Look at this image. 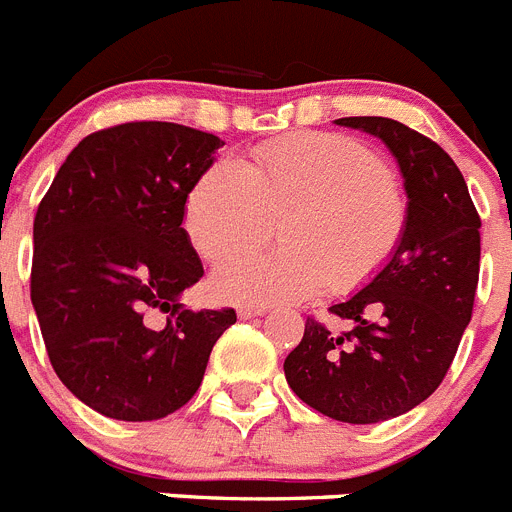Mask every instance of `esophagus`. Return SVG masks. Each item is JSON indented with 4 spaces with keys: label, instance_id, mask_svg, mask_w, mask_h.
Masks as SVG:
<instances>
[{
    "label": "esophagus",
    "instance_id": "obj_1",
    "mask_svg": "<svg viewBox=\"0 0 512 512\" xmlns=\"http://www.w3.org/2000/svg\"><path fill=\"white\" fill-rule=\"evenodd\" d=\"M267 313V305H240L237 308V315L240 318H255V315H265Z\"/></svg>",
    "mask_w": 512,
    "mask_h": 512
}]
</instances>
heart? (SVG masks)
<instances>
[{"instance_id": "b5f03b06", "label": "heart", "mask_w": 512, "mask_h": 512, "mask_svg": "<svg viewBox=\"0 0 512 512\" xmlns=\"http://www.w3.org/2000/svg\"><path fill=\"white\" fill-rule=\"evenodd\" d=\"M272 218L281 219L286 245L219 265V298L283 303L361 288L399 250L409 207L366 143L323 131L260 143L242 161H214L184 204L191 247L209 262L269 239Z\"/></svg>"}]
</instances>
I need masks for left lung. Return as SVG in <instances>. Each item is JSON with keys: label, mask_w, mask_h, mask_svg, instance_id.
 <instances>
[{"label": "left lung", "mask_w": 512, "mask_h": 512, "mask_svg": "<svg viewBox=\"0 0 512 512\" xmlns=\"http://www.w3.org/2000/svg\"><path fill=\"white\" fill-rule=\"evenodd\" d=\"M381 138L404 176L407 234L389 265L331 313L333 333L308 318L285 358L290 389L315 412L348 424L407 414L447 376L475 305L480 214L450 154L414 128L381 116L338 118Z\"/></svg>", "instance_id": "left-lung-1"}]
</instances>
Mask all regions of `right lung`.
<instances>
[{"label":"right lung","instance_id":"obj_1","mask_svg":"<svg viewBox=\"0 0 512 512\" xmlns=\"http://www.w3.org/2000/svg\"><path fill=\"white\" fill-rule=\"evenodd\" d=\"M214 133L133 121L85 136L35 214L30 295L47 356L83 404L151 422L197 394L232 308L189 310L204 275L184 204L212 166Z\"/></svg>","mask_w":512,"mask_h":512}]
</instances>
